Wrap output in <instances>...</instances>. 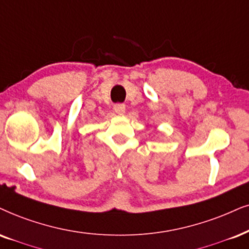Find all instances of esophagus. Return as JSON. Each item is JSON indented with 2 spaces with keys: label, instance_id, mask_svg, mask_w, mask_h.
<instances>
[{
  "label": "esophagus",
  "instance_id": "34e87169",
  "mask_svg": "<svg viewBox=\"0 0 249 249\" xmlns=\"http://www.w3.org/2000/svg\"><path fill=\"white\" fill-rule=\"evenodd\" d=\"M114 110L116 114L123 115L125 112V106L123 103H117V105L114 106Z\"/></svg>",
  "mask_w": 249,
  "mask_h": 249
}]
</instances>
